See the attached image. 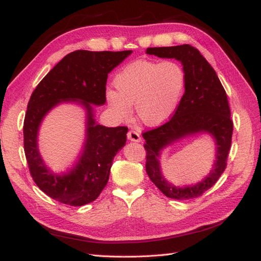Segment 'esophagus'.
<instances>
[{
	"label": "esophagus",
	"mask_w": 261,
	"mask_h": 261,
	"mask_svg": "<svg viewBox=\"0 0 261 261\" xmlns=\"http://www.w3.org/2000/svg\"><path fill=\"white\" fill-rule=\"evenodd\" d=\"M127 139H129L130 141H135V142H139L141 140V137H140V134L138 132L137 130H129V132H127Z\"/></svg>",
	"instance_id": "obj_1"
}]
</instances>
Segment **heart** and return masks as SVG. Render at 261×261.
I'll list each match as a JSON object with an SVG mask.
<instances>
[{"mask_svg": "<svg viewBox=\"0 0 261 261\" xmlns=\"http://www.w3.org/2000/svg\"><path fill=\"white\" fill-rule=\"evenodd\" d=\"M185 84V70L179 63L137 59L115 75L116 91L108 90L105 98L119 118H126L135 104L137 118L143 124L156 126L173 115Z\"/></svg>", "mask_w": 261, "mask_h": 261, "instance_id": "heart-1", "label": "heart"}]
</instances>
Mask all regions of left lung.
Masks as SVG:
<instances>
[{
    "label": "left lung",
    "mask_w": 261,
    "mask_h": 261,
    "mask_svg": "<svg viewBox=\"0 0 261 261\" xmlns=\"http://www.w3.org/2000/svg\"><path fill=\"white\" fill-rule=\"evenodd\" d=\"M162 58H175L185 70V93L174 115L154 129L143 132L146 140V171L149 178L166 196L174 199H191L202 195L212 187L226 168L233 132V121L225 90L212 66L191 45L154 47L146 50ZM197 132H208L217 140V160L213 171L203 182L184 189L166 181L159 167V152L163 147L181 136Z\"/></svg>",
    "instance_id": "8db88e82"
}]
</instances>
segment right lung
Returning a JSON list of instances; mask_svg holds the SVG:
<instances>
[{
	"label": "right lung",
	"mask_w": 261,
	"mask_h": 261,
	"mask_svg": "<svg viewBox=\"0 0 261 261\" xmlns=\"http://www.w3.org/2000/svg\"><path fill=\"white\" fill-rule=\"evenodd\" d=\"M131 53L73 51L66 55L32 92L23 122L24 153L33 181L49 197L82 206L95 201L107 186L112 160L125 145L127 127L96 124L92 104L105 103L109 73ZM63 100H80L85 105L88 131L79 162L67 174L56 175L45 167L38 154L36 135L43 116Z\"/></svg>",
	"instance_id": "add662e5"
}]
</instances>
